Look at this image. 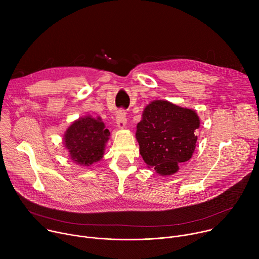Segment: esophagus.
Returning <instances> with one entry per match:
<instances>
[{"instance_id":"obj_1","label":"esophagus","mask_w":259,"mask_h":259,"mask_svg":"<svg viewBox=\"0 0 259 259\" xmlns=\"http://www.w3.org/2000/svg\"><path fill=\"white\" fill-rule=\"evenodd\" d=\"M116 123H117V127L120 129H123L126 126L127 118H126V112L124 109H121L118 112L116 116Z\"/></svg>"}]
</instances>
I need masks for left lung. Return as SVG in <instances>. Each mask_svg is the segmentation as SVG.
<instances>
[{
	"label": "left lung",
	"instance_id": "1",
	"mask_svg": "<svg viewBox=\"0 0 259 259\" xmlns=\"http://www.w3.org/2000/svg\"><path fill=\"white\" fill-rule=\"evenodd\" d=\"M200 119L194 109L154 100L143 109L136 139L143 161L162 176L172 175L196 149Z\"/></svg>",
	"mask_w": 259,
	"mask_h": 259
}]
</instances>
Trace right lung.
Wrapping results in <instances>:
<instances>
[{
  "label": "right lung",
  "instance_id": "right-lung-1",
  "mask_svg": "<svg viewBox=\"0 0 259 259\" xmlns=\"http://www.w3.org/2000/svg\"><path fill=\"white\" fill-rule=\"evenodd\" d=\"M109 131L100 118H80L67 128L63 141L69 158L80 166H91L102 159Z\"/></svg>",
  "mask_w": 259,
  "mask_h": 259
}]
</instances>
